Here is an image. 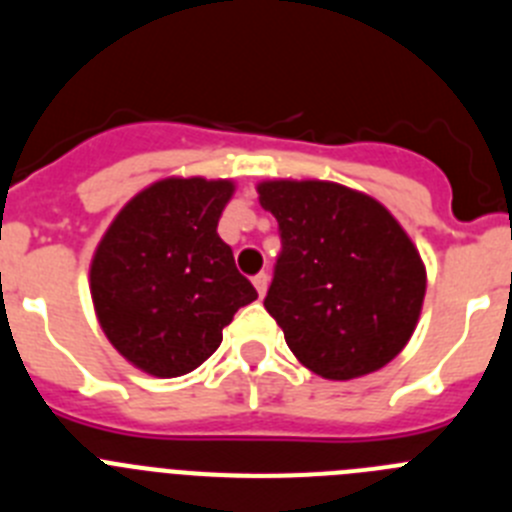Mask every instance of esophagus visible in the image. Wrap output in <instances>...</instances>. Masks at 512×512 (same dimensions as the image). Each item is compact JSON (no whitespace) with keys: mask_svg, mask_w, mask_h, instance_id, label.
Instances as JSON below:
<instances>
[{"mask_svg":"<svg viewBox=\"0 0 512 512\" xmlns=\"http://www.w3.org/2000/svg\"><path fill=\"white\" fill-rule=\"evenodd\" d=\"M253 287H256L259 297H264L266 295V287H269V274H266V271L256 274V277H253Z\"/></svg>","mask_w":512,"mask_h":512,"instance_id":"1","label":"esophagus"}]
</instances>
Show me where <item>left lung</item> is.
<instances>
[{
	"label": "left lung",
	"mask_w": 512,
	"mask_h": 512,
	"mask_svg": "<svg viewBox=\"0 0 512 512\" xmlns=\"http://www.w3.org/2000/svg\"><path fill=\"white\" fill-rule=\"evenodd\" d=\"M282 251L264 307L289 351L325 379L364 377L390 364L413 336L425 266L395 217L343 184L261 182Z\"/></svg>",
	"instance_id": "8db88e82"
}]
</instances>
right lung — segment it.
I'll use <instances>...</instances> for the list:
<instances>
[{
	"mask_svg": "<svg viewBox=\"0 0 512 512\" xmlns=\"http://www.w3.org/2000/svg\"><path fill=\"white\" fill-rule=\"evenodd\" d=\"M233 182L164 179L117 212L89 269L99 325L133 366L169 379L192 372L256 289L235 269L217 220Z\"/></svg>",
	"mask_w": 512,
	"mask_h": 512,
	"instance_id": "obj_1",
	"label": "right lung"
}]
</instances>
